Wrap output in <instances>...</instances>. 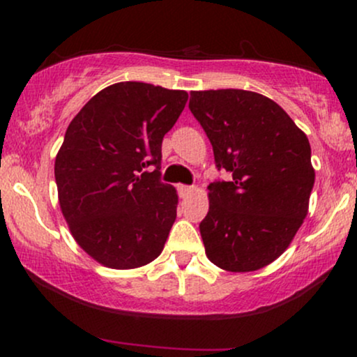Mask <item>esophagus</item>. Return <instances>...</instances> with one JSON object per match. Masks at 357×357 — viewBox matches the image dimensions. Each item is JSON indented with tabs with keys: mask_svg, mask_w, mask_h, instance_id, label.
<instances>
[{
	"mask_svg": "<svg viewBox=\"0 0 357 357\" xmlns=\"http://www.w3.org/2000/svg\"><path fill=\"white\" fill-rule=\"evenodd\" d=\"M195 191V186H178V192H179V196H181V198H186V196H190L191 192Z\"/></svg>",
	"mask_w": 357,
	"mask_h": 357,
	"instance_id": "esophagus-1",
	"label": "esophagus"
}]
</instances>
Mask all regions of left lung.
<instances>
[{"mask_svg":"<svg viewBox=\"0 0 357 357\" xmlns=\"http://www.w3.org/2000/svg\"><path fill=\"white\" fill-rule=\"evenodd\" d=\"M190 110L230 181L208 186L199 223L206 257L228 272L267 267L285 252L309 211L315 173L309 139L280 105L240 89L190 93Z\"/></svg>","mask_w":357,"mask_h":357,"instance_id":"left-lung-1","label":"left lung"}]
</instances>
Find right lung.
Listing matches in <instances>:
<instances>
[{
    "instance_id": "add662e5",
    "label": "right lung",
    "mask_w": 357,
    "mask_h": 357,
    "mask_svg": "<svg viewBox=\"0 0 357 357\" xmlns=\"http://www.w3.org/2000/svg\"><path fill=\"white\" fill-rule=\"evenodd\" d=\"M186 100L184 90L119 82L65 132L55 159L60 210L80 248L104 267H142L165 248L178 195L161 181V144Z\"/></svg>"
}]
</instances>
